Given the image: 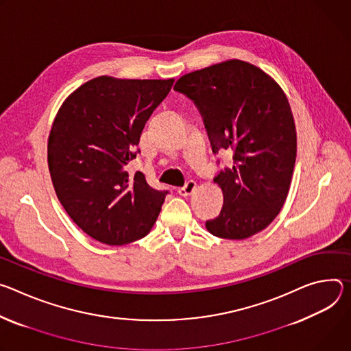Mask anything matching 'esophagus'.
<instances>
[{"label":"esophagus","mask_w":351,"mask_h":351,"mask_svg":"<svg viewBox=\"0 0 351 351\" xmlns=\"http://www.w3.org/2000/svg\"><path fill=\"white\" fill-rule=\"evenodd\" d=\"M197 189V182L195 181H188L184 186H181V188H178V193L181 197H189L191 193Z\"/></svg>","instance_id":"1"}]
</instances>
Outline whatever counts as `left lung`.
Masks as SVG:
<instances>
[{
    "label": "left lung",
    "mask_w": 351,
    "mask_h": 351,
    "mask_svg": "<svg viewBox=\"0 0 351 351\" xmlns=\"http://www.w3.org/2000/svg\"><path fill=\"white\" fill-rule=\"evenodd\" d=\"M174 90L198 107L213 153L232 152V167L215 178L224 201L208 231L228 240L256 234L283 208L295 165V124L283 89L261 68L228 60L182 75Z\"/></svg>",
    "instance_id": "1"
}]
</instances>
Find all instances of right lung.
<instances>
[{
    "label": "right lung",
    "mask_w": 351,
    "mask_h": 351,
    "mask_svg": "<svg viewBox=\"0 0 351 351\" xmlns=\"http://www.w3.org/2000/svg\"><path fill=\"white\" fill-rule=\"evenodd\" d=\"M174 80H117L97 76L73 90L60 107L47 145L51 181L68 216L107 245L145 237L167 191L152 188L125 166L136 158L141 134Z\"/></svg>",
    "instance_id": "obj_1"
}]
</instances>
